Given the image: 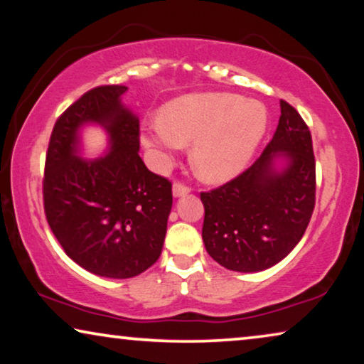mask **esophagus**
Segmentation results:
<instances>
[{
    "mask_svg": "<svg viewBox=\"0 0 364 364\" xmlns=\"http://www.w3.org/2000/svg\"><path fill=\"white\" fill-rule=\"evenodd\" d=\"M187 193H191V188H188L187 186H183V183H181V182H176L172 186V195L176 198H178V197H183V195H187Z\"/></svg>",
    "mask_w": 364,
    "mask_h": 364,
    "instance_id": "34e87169",
    "label": "esophagus"
}]
</instances>
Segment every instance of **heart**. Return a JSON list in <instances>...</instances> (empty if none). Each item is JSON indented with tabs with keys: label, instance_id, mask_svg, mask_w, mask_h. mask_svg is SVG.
<instances>
[{
	"label": "heart",
	"instance_id": "obj_1",
	"mask_svg": "<svg viewBox=\"0 0 364 364\" xmlns=\"http://www.w3.org/2000/svg\"><path fill=\"white\" fill-rule=\"evenodd\" d=\"M267 128L262 105L235 93H192L176 98L161 119L147 121L141 143L166 166L191 144V164L208 183H225L246 169Z\"/></svg>",
	"mask_w": 364,
	"mask_h": 364
}]
</instances>
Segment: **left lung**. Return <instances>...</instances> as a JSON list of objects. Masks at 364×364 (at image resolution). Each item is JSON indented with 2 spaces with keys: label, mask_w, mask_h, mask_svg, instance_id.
Wrapping results in <instances>:
<instances>
[{
  "label": "left lung",
  "mask_w": 364,
  "mask_h": 364,
  "mask_svg": "<svg viewBox=\"0 0 364 364\" xmlns=\"http://www.w3.org/2000/svg\"><path fill=\"white\" fill-rule=\"evenodd\" d=\"M202 238L226 269L259 272L282 261L302 238L315 207L312 136L281 100V118L259 159L233 181L200 195Z\"/></svg>",
  "instance_id": "obj_1"
}]
</instances>
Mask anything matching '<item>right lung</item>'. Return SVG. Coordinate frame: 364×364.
Returning a JSON list of instances; mask_svg holds the SVG:
<instances>
[{
  "label": "right lung",
  "instance_id": "obj_1",
  "mask_svg": "<svg viewBox=\"0 0 364 364\" xmlns=\"http://www.w3.org/2000/svg\"><path fill=\"white\" fill-rule=\"evenodd\" d=\"M124 85L98 87L57 119L46 157L44 210L65 255L100 277L128 279L159 259L172 186L139 157V118ZM100 125L107 151L87 160L82 129Z\"/></svg>",
  "mask_w": 364,
  "mask_h": 364
}]
</instances>
